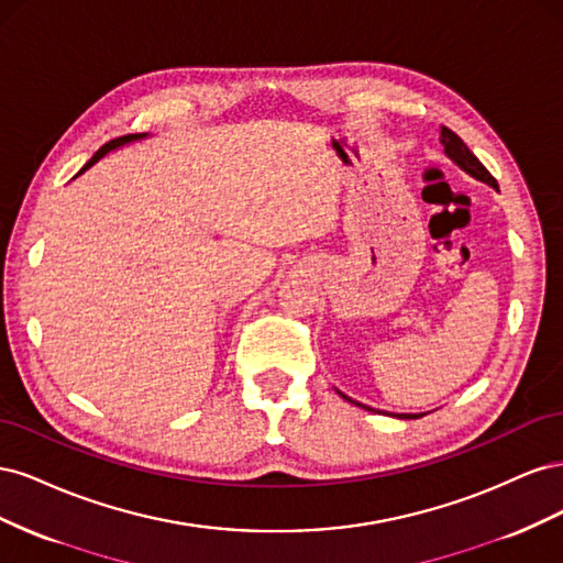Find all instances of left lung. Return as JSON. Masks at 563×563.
<instances>
[{
  "instance_id": "8db88e82",
  "label": "left lung",
  "mask_w": 563,
  "mask_h": 563,
  "mask_svg": "<svg viewBox=\"0 0 563 563\" xmlns=\"http://www.w3.org/2000/svg\"><path fill=\"white\" fill-rule=\"evenodd\" d=\"M439 141H441V145H444V152L449 155V159H453L460 168H463V172H467L472 178H476V180H482V183H488L490 187H496L498 190V183H496V178H493L488 172H486V166L476 159L472 152H470V147L460 141V135L457 133H453L449 126H441V135H439ZM340 397L343 399H347V401H352L350 397H345L343 391H338ZM356 406H362V408H368V406H364V404H356ZM368 411H373V408H368ZM422 413H401V416H397V418H404V420H416V418H420Z\"/></svg>"
}]
</instances>
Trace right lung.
<instances>
[{
	"mask_svg": "<svg viewBox=\"0 0 563 563\" xmlns=\"http://www.w3.org/2000/svg\"><path fill=\"white\" fill-rule=\"evenodd\" d=\"M145 135L147 133H129V135H122V139H114V141H110V143H106L103 147H100L98 152H96V155L87 162V164H84V168H81V172L79 174H84V172H87V168L89 166H93L100 157H106L108 155V152H112V150H117V147H122V145H126V143H133V141H141V139H145ZM77 174V176H79Z\"/></svg>",
	"mask_w": 563,
	"mask_h": 563,
	"instance_id": "right-lung-1",
	"label": "right lung"
}]
</instances>
